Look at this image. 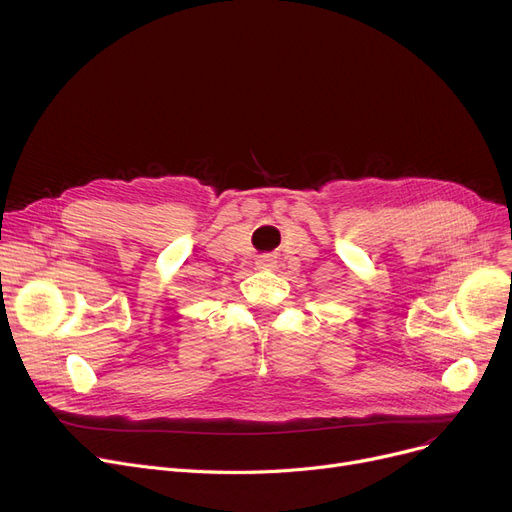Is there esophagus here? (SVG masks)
Listing matches in <instances>:
<instances>
[{
  "mask_svg": "<svg viewBox=\"0 0 512 512\" xmlns=\"http://www.w3.org/2000/svg\"><path fill=\"white\" fill-rule=\"evenodd\" d=\"M255 265L259 267V270H274L276 261H274V257H270V255H261V257L255 261Z\"/></svg>",
  "mask_w": 512,
  "mask_h": 512,
  "instance_id": "1",
  "label": "esophagus"
}]
</instances>
